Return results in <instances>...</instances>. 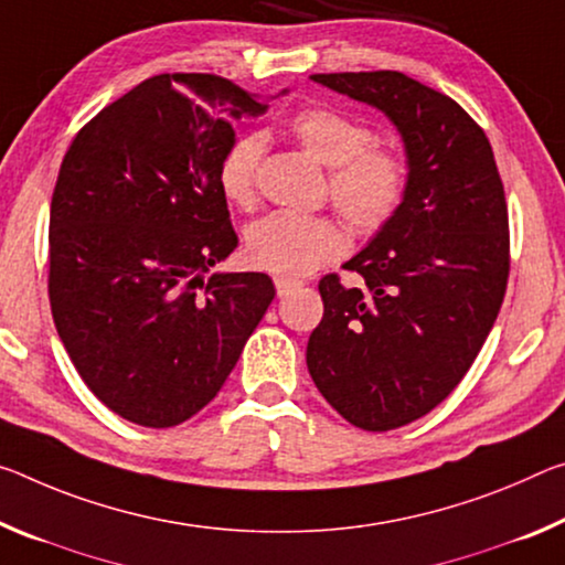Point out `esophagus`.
<instances>
[{
    "label": "esophagus",
    "instance_id": "34e87169",
    "mask_svg": "<svg viewBox=\"0 0 565 565\" xmlns=\"http://www.w3.org/2000/svg\"><path fill=\"white\" fill-rule=\"evenodd\" d=\"M274 286H276V294H279V297H286V294H289V291L299 289L301 281H297V279H289V276H276V279H274Z\"/></svg>",
    "mask_w": 565,
    "mask_h": 565
}]
</instances>
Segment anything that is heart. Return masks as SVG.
<instances>
[{
  "label": "heart",
  "mask_w": 565,
  "mask_h": 565,
  "mask_svg": "<svg viewBox=\"0 0 565 565\" xmlns=\"http://www.w3.org/2000/svg\"><path fill=\"white\" fill-rule=\"evenodd\" d=\"M299 146L329 168L331 203L356 231H380L395 218L407 193L409 168L397 150L374 146L370 125L331 107H307L289 120ZM264 138L238 136L223 150L216 170L218 191L236 209L256 203ZM347 248V234L329 216L274 211L244 231L246 262L262 271L301 276Z\"/></svg>",
  "instance_id": "1"
}]
</instances>
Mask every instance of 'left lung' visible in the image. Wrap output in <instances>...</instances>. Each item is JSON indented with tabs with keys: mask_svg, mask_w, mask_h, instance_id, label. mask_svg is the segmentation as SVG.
<instances>
[{
	"mask_svg": "<svg viewBox=\"0 0 565 565\" xmlns=\"http://www.w3.org/2000/svg\"><path fill=\"white\" fill-rule=\"evenodd\" d=\"M311 79L377 110L405 146L402 209L344 268L319 281L324 317L307 366L354 427L387 433L458 387L495 324L508 284V205L478 122L437 89L392 70Z\"/></svg>",
	"mask_w": 565,
	"mask_h": 565,
	"instance_id": "obj_1",
	"label": "left lung"
}]
</instances>
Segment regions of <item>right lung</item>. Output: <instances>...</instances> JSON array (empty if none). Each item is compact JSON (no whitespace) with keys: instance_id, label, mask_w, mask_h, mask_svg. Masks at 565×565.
Listing matches in <instances>:
<instances>
[{"instance_id":"obj_1","label":"right lung","mask_w":565,"mask_h":565,"mask_svg":"<svg viewBox=\"0 0 565 565\" xmlns=\"http://www.w3.org/2000/svg\"><path fill=\"white\" fill-rule=\"evenodd\" d=\"M286 95V89H281ZM266 100L216 75H156L89 120L50 209V303L93 395L173 427L218 395L274 299L266 274L209 271L238 246L216 170Z\"/></svg>"}]
</instances>
